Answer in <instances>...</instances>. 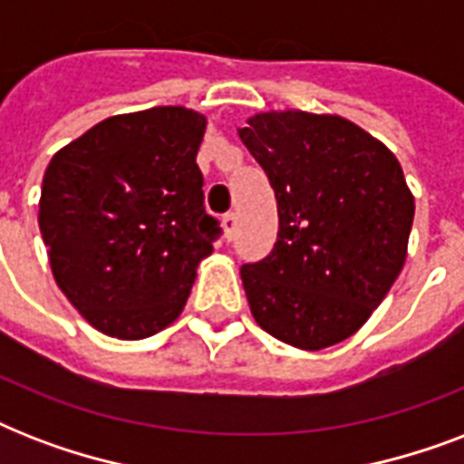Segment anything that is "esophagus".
I'll use <instances>...</instances> for the list:
<instances>
[{
	"label": "esophagus",
	"instance_id": "obj_1",
	"mask_svg": "<svg viewBox=\"0 0 464 464\" xmlns=\"http://www.w3.org/2000/svg\"><path fill=\"white\" fill-rule=\"evenodd\" d=\"M221 226H224L226 238L231 240V238H233V233H236V214H233V211H228V214H224V217H221Z\"/></svg>",
	"mask_w": 464,
	"mask_h": 464
}]
</instances>
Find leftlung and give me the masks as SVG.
Masks as SVG:
<instances>
[{
	"label": "left lung",
	"instance_id": "1",
	"mask_svg": "<svg viewBox=\"0 0 464 464\" xmlns=\"http://www.w3.org/2000/svg\"><path fill=\"white\" fill-rule=\"evenodd\" d=\"M238 134L279 211L272 253L240 267L253 317L308 352L344 342L407 260L414 197L400 160L339 115L260 112Z\"/></svg>",
	"mask_w": 464,
	"mask_h": 464
}]
</instances>
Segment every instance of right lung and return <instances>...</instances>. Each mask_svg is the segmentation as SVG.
I'll return each mask as SVG.
<instances>
[{"label":"right lung","instance_id":"1","mask_svg":"<svg viewBox=\"0 0 464 464\" xmlns=\"http://www.w3.org/2000/svg\"><path fill=\"white\" fill-rule=\"evenodd\" d=\"M204 130L207 118L180 105L115 115L47 166L38 224L54 282L111 337L173 323L221 236L197 166Z\"/></svg>","mask_w":464,"mask_h":464}]
</instances>
